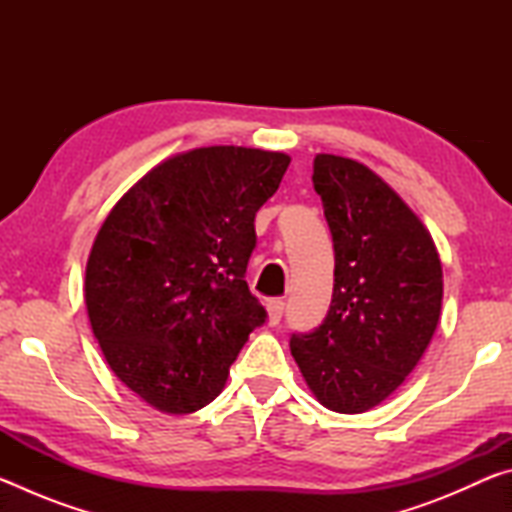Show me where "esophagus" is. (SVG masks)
I'll return each mask as SVG.
<instances>
[{"label":"esophagus","mask_w":512,"mask_h":512,"mask_svg":"<svg viewBox=\"0 0 512 512\" xmlns=\"http://www.w3.org/2000/svg\"><path fill=\"white\" fill-rule=\"evenodd\" d=\"M266 311H268V325H277L282 320V314H284V302L280 298L268 300Z\"/></svg>","instance_id":"34e87169"}]
</instances>
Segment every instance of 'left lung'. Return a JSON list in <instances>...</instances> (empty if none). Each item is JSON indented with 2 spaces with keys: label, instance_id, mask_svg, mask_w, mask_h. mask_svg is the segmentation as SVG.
<instances>
[{
  "label": "left lung",
  "instance_id": "8db88e82",
  "mask_svg": "<svg viewBox=\"0 0 512 512\" xmlns=\"http://www.w3.org/2000/svg\"><path fill=\"white\" fill-rule=\"evenodd\" d=\"M311 180L334 241V293L323 325L291 336V354L325 409L363 413L427 350L443 266L429 230L366 164L318 153Z\"/></svg>",
  "mask_w": 512,
  "mask_h": 512
}]
</instances>
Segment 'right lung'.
<instances>
[{
  "label": "right lung",
  "instance_id": "1",
  "mask_svg": "<svg viewBox=\"0 0 512 512\" xmlns=\"http://www.w3.org/2000/svg\"><path fill=\"white\" fill-rule=\"evenodd\" d=\"M287 153L203 146L160 162L103 221L85 268V307L110 370L153 409L194 413L223 391L266 320L250 293L255 214Z\"/></svg>",
  "mask_w": 512,
  "mask_h": 512
}]
</instances>
